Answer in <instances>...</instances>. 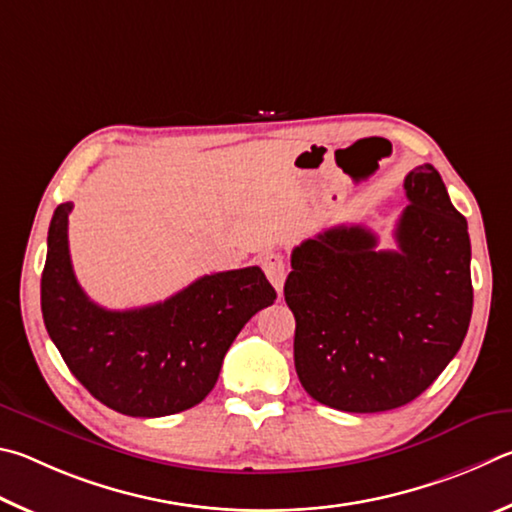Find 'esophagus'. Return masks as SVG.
Masks as SVG:
<instances>
[{"instance_id":"34e87169","label":"esophagus","mask_w":512,"mask_h":512,"mask_svg":"<svg viewBox=\"0 0 512 512\" xmlns=\"http://www.w3.org/2000/svg\"><path fill=\"white\" fill-rule=\"evenodd\" d=\"M261 267L267 279L274 285V290L281 292L285 283V261L279 251H267V254H263Z\"/></svg>"}]
</instances>
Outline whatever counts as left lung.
Instances as JSON below:
<instances>
[{
    "label": "left lung",
    "mask_w": 512,
    "mask_h": 512,
    "mask_svg": "<svg viewBox=\"0 0 512 512\" xmlns=\"http://www.w3.org/2000/svg\"><path fill=\"white\" fill-rule=\"evenodd\" d=\"M398 249H375L360 224L333 227L292 251L285 281L294 366L312 398L351 414L407 405L443 373L472 317L468 222L441 175L405 177Z\"/></svg>",
    "instance_id": "left-lung-1"
}]
</instances>
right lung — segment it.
<instances>
[{"mask_svg": "<svg viewBox=\"0 0 512 512\" xmlns=\"http://www.w3.org/2000/svg\"><path fill=\"white\" fill-rule=\"evenodd\" d=\"M71 202L53 211L42 272V319L76 380L119 414L159 418L191 409L218 382L242 326L272 306L261 267L206 274L155 306L105 310L71 267Z\"/></svg>", "mask_w": 512, "mask_h": 512, "instance_id": "obj_1", "label": "right lung"}]
</instances>
